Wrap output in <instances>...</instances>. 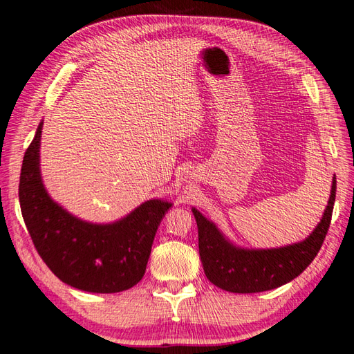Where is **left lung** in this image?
I'll return each instance as SVG.
<instances>
[{
    "label": "left lung",
    "instance_id": "1",
    "mask_svg": "<svg viewBox=\"0 0 354 354\" xmlns=\"http://www.w3.org/2000/svg\"><path fill=\"white\" fill-rule=\"evenodd\" d=\"M337 194V178L332 179V192L323 218L305 241L272 250H242L229 241L193 209L198 229V252L205 275L212 284L232 293H259L277 288L310 266L328 234Z\"/></svg>",
    "mask_w": 354,
    "mask_h": 354
}]
</instances>
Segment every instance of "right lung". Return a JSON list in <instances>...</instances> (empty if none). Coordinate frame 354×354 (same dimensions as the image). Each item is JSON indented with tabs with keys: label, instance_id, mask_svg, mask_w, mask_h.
Returning a JSON list of instances; mask_svg holds the SVG:
<instances>
[{
	"label": "right lung",
	"instance_id": "add662e5",
	"mask_svg": "<svg viewBox=\"0 0 354 354\" xmlns=\"http://www.w3.org/2000/svg\"><path fill=\"white\" fill-rule=\"evenodd\" d=\"M37 131L22 161L19 203L39 256L62 283L93 293H118L145 275L153 236L171 203L149 201L113 224H91L70 215L41 184Z\"/></svg>",
	"mask_w": 354,
	"mask_h": 354
}]
</instances>
